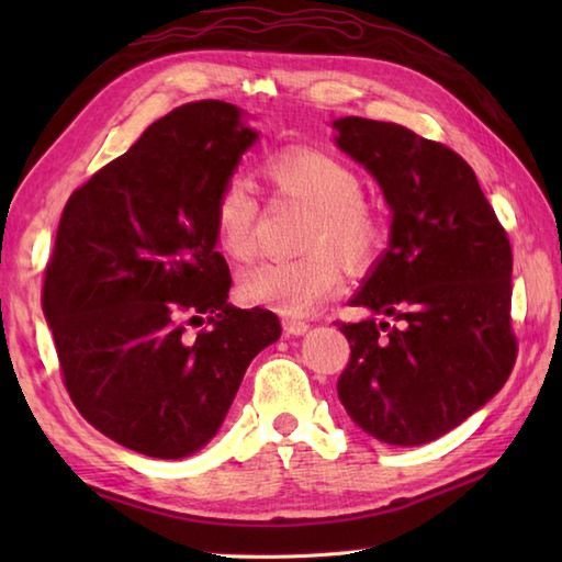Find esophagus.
<instances>
[{
	"label": "esophagus",
	"instance_id": "1",
	"mask_svg": "<svg viewBox=\"0 0 562 562\" xmlns=\"http://www.w3.org/2000/svg\"><path fill=\"white\" fill-rule=\"evenodd\" d=\"M282 328L290 333V336H302V333H306L308 330V324L306 321H302V318H282Z\"/></svg>",
	"mask_w": 562,
	"mask_h": 562
}]
</instances>
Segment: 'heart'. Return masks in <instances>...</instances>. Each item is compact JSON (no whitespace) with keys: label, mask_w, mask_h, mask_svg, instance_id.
Returning <instances> with one entry per match:
<instances>
[{"label":"heart","mask_w":562,"mask_h":562,"mask_svg":"<svg viewBox=\"0 0 562 562\" xmlns=\"http://www.w3.org/2000/svg\"><path fill=\"white\" fill-rule=\"evenodd\" d=\"M266 178L280 198L314 210L302 258L266 260L238 278V296L250 306L280 314L314 312L340 288L342 261L369 266L386 244V224L362 198L364 183L350 164L321 149H282L266 161ZM260 202L248 178L229 176L214 198L212 226L224 256L250 260L256 254Z\"/></svg>","instance_id":"b5f03b06"}]
</instances>
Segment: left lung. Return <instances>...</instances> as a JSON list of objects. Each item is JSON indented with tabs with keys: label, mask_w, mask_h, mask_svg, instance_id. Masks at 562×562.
<instances>
[{
	"label": "left lung",
	"mask_w": 562,
	"mask_h": 562,
	"mask_svg": "<svg viewBox=\"0 0 562 562\" xmlns=\"http://www.w3.org/2000/svg\"><path fill=\"white\" fill-rule=\"evenodd\" d=\"M338 147L372 173L393 212L391 248L338 324L350 360L338 396L367 435L417 447L461 425L517 362L512 246L473 169L413 130L340 117Z\"/></svg>",
	"instance_id": "1"
}]
</instances>
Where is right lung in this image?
I'll list each match as a JSON object with an SVG mask.
<instances>
[{
    "mask_svg": "<svg viewBox=\"0 0 562 562\" xmlns=\"http://www.w3.org/2000/svg\"><path fill=\"white\" fill-rule=\"evenodd\" d=\"M254 142L236 105L186 103L79 186L59 220L41 300L63 384L99 432L145 457L205 447L282 333L268 308L226 304L232 274L214 250V198Z\"/></svg>",
    "mask_w": 562,
    "mask_h": 562,
    "instance_id": "1",
    "label": "right lung"
}]
</instances>
